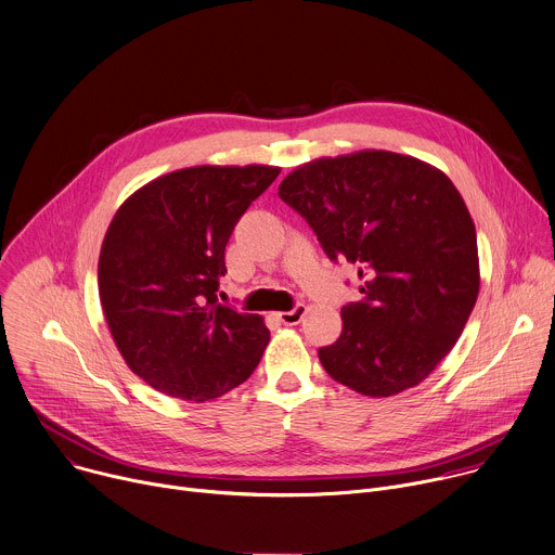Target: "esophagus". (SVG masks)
I'll use <instances>...</instances> for the list:
<instances>
[{"mask_svg": "<svg viewBox=\"0 0 555 555\" xmlns=\"http://www.w3.org/2000/svg\"><path fill=\"white\" fill-rule=\"evenodd\" d=\"M306 306L304 304H295L291 310H286V312H278L275 317L284 323V325H297L299 321H301V317L306 314Z\"/></svg>", "mask_w": 555, "mask_h": 555, "instance_id": "34e87169", "label": "esophagus"}]
</instances>
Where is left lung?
I'll return each instance as SVG.
<instances>
[{
  "label": "left lung",
  "instance_id": "left-lung-1",
  "mask_svg": "<svg viewBox=\"0 0 555 555\" xmlns=\"http://www.w3.org/2000/svg\"><path fill=\"white\" fill-rule=\"evenodd\" d=\"M332 262L359 267L361 301L319 348L337 383L374 398L422 383L457 344L479 295L477 232L453 181L387 151L323 157L280 183Z\"/></svg>",
  "mask_w": 555,
  "mask_h": 555
}]
</instances>
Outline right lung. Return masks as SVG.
Wrapping results in <instances>:
<instances>
[{"mask_svg":"<svg viewBox=\"0 0 555 555\" xmlns=\"http://www.w3.org/2000/svg\"><path fill=\"white\" fill-rule=\"evenodd\" d=\"M273 166H196L129 196L106 230L98 291L127 365L172 398L205 402L245 383L269 344L260 314L218 304L225 247Z\"/></svg>","mask_w":555,"mask_h":555,"instance_id":"obj_1","label":"right lung"}]
</instances>
